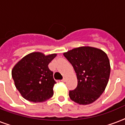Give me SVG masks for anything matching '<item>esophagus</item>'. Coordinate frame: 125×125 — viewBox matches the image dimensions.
<instances>
[{"instance_id": "esophagus-1", "label": "esophagus", "mask_w": 125, "mask_h": 125, "mask_svg": "<svg viewBox=\"0 0 125 125\" xmlns=\"http://www.w3.org/2000/svg\"><path fill=\"white\" fill-rule=\"evenodd\" d=\"M66 80H67L66 78H65V77H63V78L62 81V82H66Z\"/></svg>"}]
</instances>
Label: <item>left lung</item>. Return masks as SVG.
I'll return each mask as SVG.
<instances>
[{"label": "left lung", "mask_w": 125, "mask_h": 125, "mask_svg": "<svg viewBox=\"0 0 125 125\" xmlns=\"http://www.w3.org/2000/svg\"><path fill=\"white\" fill-rule=\"evenodd\" d=\"M76 73L78 85L69 91V97L80 105L89 104L104 91L110 74V63L101 49L83 46L63 53Z\"/></svg>", "instance_id": "obj_1"}]
</instances>
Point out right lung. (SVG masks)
<instances>
[{
    "label": "right lung",
    "mask_w": 125,
    "mask_h": 125,
    "mask_svg": "<svg viewBox=\"0 0 125 125\" xmlns=\"http://www.w3.org/2000/svg\"><path fill=\"white\" fill-rule=\"evenodd\" d=\"M57 54L45 55L33 52L15 65L11 76L15 87L24 99L33 103H43L53 96L56 83L48 65Z\"/></svg>",
    "instance_id": "right-lung-1"
}]
</instances>
